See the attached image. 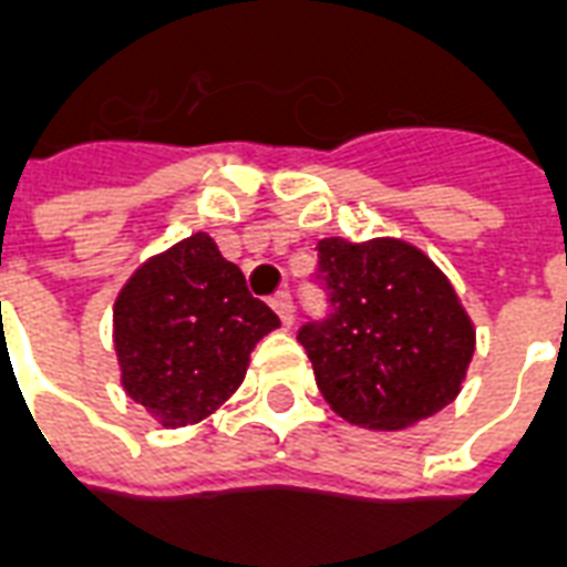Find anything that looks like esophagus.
I'll use <instances>...</instances> for the list:
<instances>
[{
    "instance_id": "esophagus-1",
    "label": "esophagus",
    "mask_w": 567,
    "mask_h": 567,
    "mask_svg": "<svg viewBox=\"0 0 567 567\" xmlns=\"http://www.w3.org/2000/svg\"><path fill=\"white\" fill-rule=\"evenodd\" d=\"M271 308H275V313L280 317V322H284V326L289 329V326H292V319H296V313H292V299H289L287 289H280L278 296L271 299Z\"/></svg>"
}]
</instances>
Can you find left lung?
I'll list each match as a JSON object with an SVG mask.
<instances>
[{
  "instance_id": "8db88e82",
  "label": "left lung",
  "mask_w": 567,
  "mask_h": 567,
  "mask_svg": "<svg viewBox=\"0 0 567 567\" xmlns=\"http://www.w3.org/2000/svg\"><path fill=\"white\" fill-rule=\"evenodd\" d=\"M317 278L329 289L326 322H308L322 398L368 430H406L457 398L475 355V326L433 259L403 238H322Z\"/></svg>"
}]
</instances>
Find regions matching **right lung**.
<instances>
[{"label": "right lung", "instance_id": "obj_1", "mask_svg": "<svg viewBox=\"0 0 567 567\" xmlns=\"http://www.w3.org/2000/svg\"><path fill=\"white\" fill-rule=\"evenodd\" d=\"M278 326L215 238L194 233L148 257L116 296L118 380L161 427H190L236 394L254 347Z\"/></svg>", "mask_w": 567, "mask_h": 567}]
</instances>
